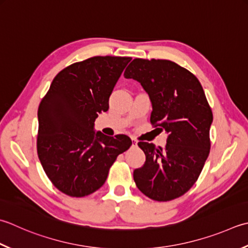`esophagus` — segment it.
I'll return each instance as SVG.
<instances>
[{"mask_svg": "<svg viewBox=\"0 0 248 248\" xmlns=\"http://www.w3.org/2000/svg\"><path fill=\"white\" fill-rule=\"evenodd\" d=\"M132 146L133 147H137L138 146V140H135L134 138H132Z\"/></svg>", "mask_w": 248, "mask_h": 248, "instance_id": "1", "label": "esophagus"}]
</instances>
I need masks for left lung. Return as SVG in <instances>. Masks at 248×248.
<instances>
[{"label": "left lung", "mask_w": 248, "mask_h": 248, "mask_svg": "<svg viewBox=\"0 0 248 248\" xmlns=\"http://www.w3.org/2000/svg\"><path fill=\"white\" fill-rule=\"evenodd\" d=\"M124 75L140 82L153 104L150 124L169 133L166 148L139 142L146 161L134 182L152 200H174L197 182L210 154L211 106L197 77L173 61L137 58Z\"/></svg>", "instance_id": "8db88e82"}]
</instances>
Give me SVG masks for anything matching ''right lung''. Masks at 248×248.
I'll return each mask as SVG.
<instances>
[{
    "mask_svg": "<svg viewBox=\"0 0 248 248\" xmlns=\"http://www.w3.org/2000/svg\"><path fill=\"white\" fill-rule=\"evenodd\" d=\"M130 57L96 56L66 66L53 78L38 106L37 155L58 190L73 198L103 186L118 155L132 145L124 134L94 132Z\"/></svg>",
    "mask_w": 248,
    "mask_h": 248,
    "instance_id": "right-lung-1",
    "label": "right lung"
}]
</instances>
